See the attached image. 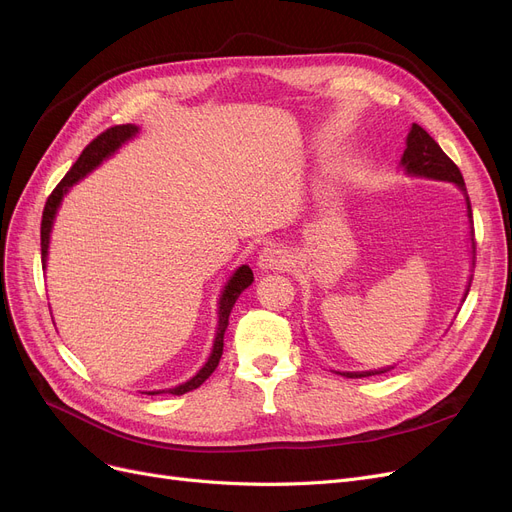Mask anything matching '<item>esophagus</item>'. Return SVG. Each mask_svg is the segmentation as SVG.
<instances>
[{"instance_id":"34e87169","label":"esophagus","mask_w":512,"mask_h":512,"mask_svg":"<svg viewBox=\"0 0 512 512\" xmlns=\"http://www.w3.org/2000/svg\"><path fill=\"white\" fill-rule=\"evenodd\" d=\"M290 263V255L280 245H267L259 255V267L261 270H282Z\"/></svg>"}]
</instances>
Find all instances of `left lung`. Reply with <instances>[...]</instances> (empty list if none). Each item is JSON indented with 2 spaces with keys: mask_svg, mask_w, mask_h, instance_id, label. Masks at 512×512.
<instances>
[{
  "mask_svg": "<svg viewBox=\"0 0 512 512\" xmlns=\"http://www.w3.org/2000/svg\"><path fill=\"white\" fill-rule=\"evenodd\" d=\"M400 164L407 168L409 174L415 176H425V178H436V180H446V182H454L456 186L461 188L467 197V211H469V218L473 220V213H471V201L467 195V186L463 180V174L459 170V166L454 164V161L440 149V145L429 137L427 130H423L419 124L411 126V132L407 137V149L402 153ZM473 259H475V238H473ZM469 294V290H467ZM388 369H378V371H357V373H340L346 375V378H369V375L375 373H386Z\"/></svg>",
  "mask_w": 512,
  "mask_h": 512,
  "instance_id": "8db88e82",
  "label": "left lung"
}]
</instances>
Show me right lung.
<instances>
[{
	"mask_svg": "<svg viewBox=\"0 0 512 512\" xmlns=\"http://www.w3.org/2000/svg\"><path fill=\"white\" fill-rule=\"evenodd\" d=\"M139 132V128L134 124H118V126H112L103 130L101 134H97V137L83 149V153H80V157L76 159V164L68 170V174L60 180V184L53 188L51 195L47 197L45 201V207H43V218H41V263L45 267V259H47V247H49V232H51V224H53V218H56V211L60 207V201L62 197L66 195L68 188L78 182L83 176H87L93 168H97L101 161L105 157H110L124 141H128L130 137H134V134ZM253 282V272L249 265H242L238 267V270L234 272V276L228 280L224 292H222V299H220V321H218V334H215V340H213V351H211V357L209 361L203 365V369L195 375L193 380H188L186 384H180L176 388H170L166 392L170 394H184V392H191L195 388H199L209 375L213 373V369L218 367L220 359H222V351H224V332L228 328V317H230V311L236 303V299L240 297V292L245 290L247 286H251ZM149 394H161V392H149Z\"/></svg>",
	"mask_w": 512,
	"mask_h": 512,
	"instance_id": "1",
	"label": "right lung"
}]
</instances>
